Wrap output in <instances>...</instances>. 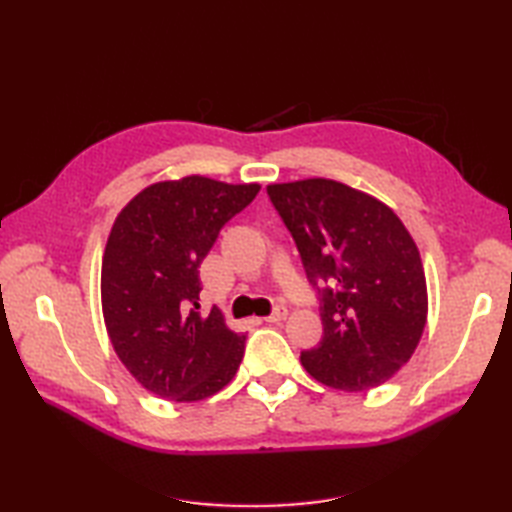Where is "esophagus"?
Listing matches in <instances>:
<instances>
[{
	"label": "esophagus",
	"instance_id": "34e87169",
	"mask_svg": "<svg viewBox=\"0 0 512 512\" xmlns=\"http://www.w3.org/2000/svg\"><path fill=\"white\" fill-rule=\"evenodd\" d=\"M286 317H288V308H286V306H275V310L270 312L264 321H268V323H279V321H284Z\"/></svg>",
	"mask_w": 512,
	"mask_h": 512
}]
</instances>
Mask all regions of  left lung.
<instances>
[{
	"label": "left lung",
	"mask_w": 512,
	"mask_h": 512,
	"mask_svg": "<svg viewBox=\"0 0 512 512\" xmlns=\"http://www.w3.org/2000/svg\"><path fill=\"white\" fill-rule=\"evenodd\" d=\"M266 191L319 297L323 336L301 352V365L343 391L387 383L427 323V281L405 224L372 195L334 180L270 184Z\"/></svg>",
	"instance_id": "1"
}]
</instances>
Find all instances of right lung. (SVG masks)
<instances>
[{
    "mask_svg": "<svg viewBox=\"0 0 512 512\" xmlns=\"http://www.w3.org/2000/svg\"><path fill=\"white\" fill-rule=\"evenodd\" d=\"M257 193L259 184L187 176L151 184L118 213L103 255V317L118 358L151 394L209 398L242 363L246 336L217 308L200 312V264Z\"/></svg>",
    "mask_w": 512,
    "mask_h": 512,
    "instance_id": "obj_1",
    "label": "right lung"
}]
</instances>
